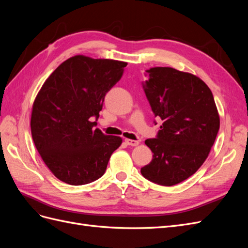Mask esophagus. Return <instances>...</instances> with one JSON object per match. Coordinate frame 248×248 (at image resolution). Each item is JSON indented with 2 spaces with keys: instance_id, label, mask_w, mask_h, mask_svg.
Wrapping results in <instances>:
<instances>
[{
  "instance_id": "1",
  "label": "esophagus",
  "mask_w": 248,
  "mask_h": 248,
  "mask_svg": "<svg viewBox=\"0 0 248 248\" xmlns=\"http://www.w3.org/2000/svg\"><path fill=\"white\" fill-rule=\"evenodd\" d=\"M125 142L128 146H132V147H134V146H138L139 144H140V141L139 140H129V139H126L125 140Z\"/></svg>"
}]
</instances>
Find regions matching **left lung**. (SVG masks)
Masks as SVG:
<instances>
[{
  "mask_svg": "<svg viewBox=\"0 0 248 248\" xmlns=\"http://www.w3.org/2000/svg\"><path fill=\"white\" fill-rule=\"evenodd\" d=\"M145 76L142 89L162 124L156 138L145 141L153 159L140 172L153 183L172 186L206 160L219 130L218 111L211 90L196 76L170 67H155Z\"/></svg>",
  "mask_w": 248,
  "mask_h": 248,
  "instance_id": "left-lung-1",
  "label": "left lung"
}]
</instances>
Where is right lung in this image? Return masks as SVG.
Returning a JSON list of instances; mask_svg holds the SVG:
<instances>
[{"label": "right lung", "mask_w": 248, "mask_h": 248, "mask_svg": "<svg viewBox=\"0 0 248 248\" xmlns=\"http://www.w3.org/2000/svg\"><path fill=\"white\" fill-rule=\"evenodd\" d=\"M127 63L76 56L44 82L33 104L31 132L37 151L59 180L70 185L96 181L122 139L94 129L104 97Z\"/></svg>", "instance_id": "obj_1"}]
</instances>
